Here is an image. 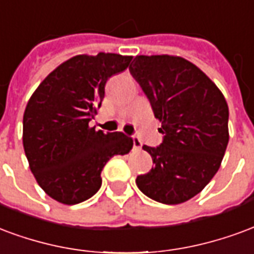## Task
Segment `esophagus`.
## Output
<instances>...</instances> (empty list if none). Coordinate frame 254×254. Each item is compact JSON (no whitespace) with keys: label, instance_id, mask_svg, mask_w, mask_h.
Masks as SVG:
<instances>
[{"label":"esophagus","instance_id":"esophagus-1","mask_svg":"<svg viewBox=\"0 0 254 254\" xmlns=\"http://www.w3.org/2000/svg\"><path fill=\"white\" fill-rule=\"evenodd\" d=\"M132 143H134V149L135 150H140L142 149V142L138 136H132Z\"/></svg>","mask_w":254,"mask_h":254}]
</instances>
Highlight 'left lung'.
I'll return each instance as SVG.
<instances>
[{"mask_svg":"<svg viewBox=\"0 0 254 254\" xmlns=\"http://www.w3.org/2000/svg\"><path fill=\"white\" fill-rule=\"evenodd\" d=\"M129 73L161 122L164 140L143 146L154 166L136 177L146 196L180 204L203 190L221 166L229 143V107L200 68L173 55H138Z\"/></svg>","mask_w":254,"mask_h":254,"instance_id":"8db88e82","label":"left lung"}]
</instances>
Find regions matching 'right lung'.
<instances>
[{
    "instance_id": "1",
    "label": "right lung",
    "mask_w": 254,
    "mask_h": 254,
    "mask_svg": "<svg viewBox=\"0 0 254 254\" xmlns=\"http://www.w3.org/2000/svg\"><path fill=\"white\" fill-rule=\"evenodd\" d=\"M131 59L111 53L75 55L31 96L23 118L24 151L38 184L54 200L71 205L92 197L105 164L132 149V138L123 132L89 127L107 81L125 71Z\"/></svg>"
}]
</instances>
